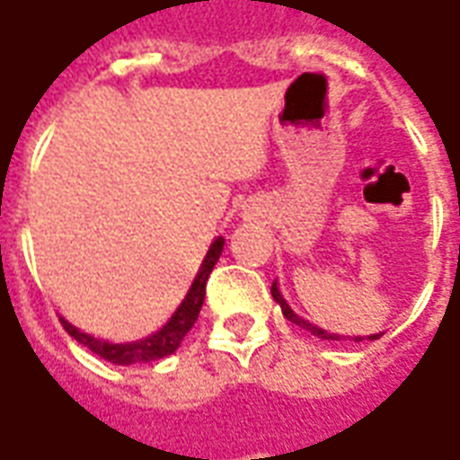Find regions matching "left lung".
I'll return each mask as SVG.
<instances>
[{"mask_svg":"<svg viewBox=\"0 0 460 460\" xmlns=\"http://www.w3.org/2000/svg\"><path fill=\"white\" fill-rule=\"evenodd\" d=\"M270 296H273V300H276V303H280V310H283V315H286V318H288L290 323H296V325H300V328L310 330L313 335H318V338H323V340H342V338H340V335L325 332V330H320V328H315V325H310L308 320L298 318V315H296V313H293V310L288 308V303L283 300V296H280V290H279V286H276V283L270 286ZM376 338H379V335H369V340H376ZM355 340H357V342H359V340H362V338H355Z\"/></svg>","mask_w":460,"mask_h":460,"instance_id":"left-lung-1","label":"left lung"}]
</instances>
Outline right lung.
Instances as JSON below:
<instances>
[{"mask_svg": "<svg viewBox=\"0 0 460 460\" xmlns=\"http://www.w3.org/2000/svg\"><path fill=\"white\" fill-rule=\"evenodd\" d=\"M221 251H224V239H217L211 243L209 253H207V259L201 263L199 273H197V279L191 283L190 293H187V298L181 300V305L177 308V313L167 320V325L162 330H157L155 335L145 340H137V342H125V345H113V342H103V340H95L93 335H85L81 330H75L68 320L61 318V325L64 330L71 335L74 340H78L81 345H85L91 352L95 355H101L108 362H113V365H137V362H155V359H160V357L172 355L180 342L184 340V335L194 328V323L199 318V310L201 303H204V296H207V280H209L211 269L217 266V261H219Z\"/></svg>", "mask_w": 460, "mask_h": 460, "instance_id": "add662e5", "label": "right lung"}]
</instances>
